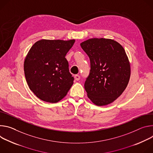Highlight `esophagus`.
<instances>
[{
    "label": "esophagus",
    "mask_w": 153,
    "mask_h": 153,
    "mask_svg": "<svg viewBox=\"0 0 153 153\" xmlns=\"http://www.w3.org/2000/svg\"><path fill=\"white\" fill-rule=\"evenodd\" d=\"M75 79L76 81L79 80V79H80V76H79V75H75Z\"/></svg>",
    "instance_id": "esophagus-1"
}]
</instances>
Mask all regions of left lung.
I'll use <instances>...</instances> for the list:
<instances>
[{
    "mask_svg": "<svg viewBox=\"0 0 153 153\" xmlns=\"http://www.w3.org/2000/svg\"><path fill=\"white\" fill-rule=\"evenodd\" d=\"M80 45L91 62L84 82L88 97L97 106L112 103L125 91L130 78L125 49L117 42L105 38L89 39Z\"/></svg>",
    "mask_w": 153,
    "mask_h": 153,
    "instance_id": "1",
    "label": "left lung"
}]
</instances>
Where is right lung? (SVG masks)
I'll return each instance as SVG.
<instances>
[{
    "label": "right lung",
    "instance_id": "obj_1",
    "mask_svg": "<svg viewBox=\"0 0 153 153\" xmlns=\"http://www.w3.org/2000/svg\"><path fill=\"white\" fill-rule=\"evenodd\" d=\"M74 42V39H42L30 49L24 61V74L29 88L39 99L56 103L70 90L74 78L65 56Z\"/></svg>",
    "mask_w": 153,
    "mask_h": 153
}]
</instances>
